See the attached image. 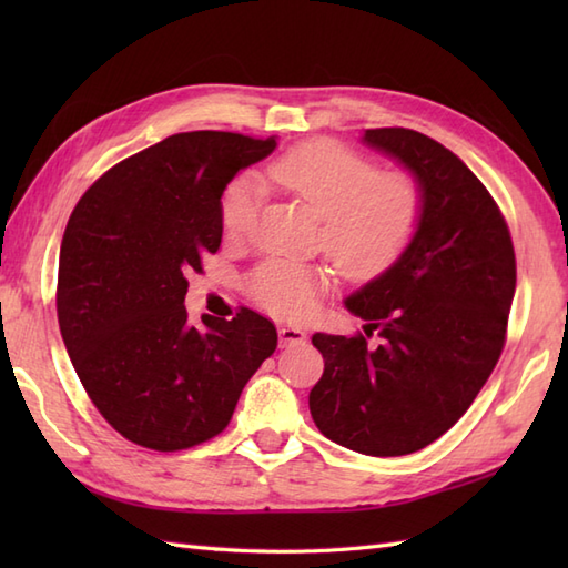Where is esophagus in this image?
Segmentation results:
<instances>
[{"label": "esophagus", "instance_id": "34e87169", "mask_svg": "<svg viewBox=\"0 0 568 568\" xmlns=\"http://www.w3.org/2000/svg\"><path fill=\"white\" fill-rule=\"evenodd\" d=\"M305 339H307V334L300 327H281V329H277V342H281V346H295V344H303Z\"/></svg>", "mask_w": 568, "mask_h": 568}]
</instances>
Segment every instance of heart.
<instances>
[{"label":"heart","mask_w":568,"mask_h":568,"mask_svg":"<svg viewBox=\"0 0 568 568\" xmlns=\"http://www.w3.org/2000/svg\"><path fill=\"white\" fill-rule=\"evenodd\" d=\"M277 187L307 202L322 222V248L348 277H373L415 239L425 195L413 175L381 173L376 163L336 141H310L268 165ZM263 202L256 178L241 175L222 195L226 234L253 226ZM327 273L317 265L273 258L248 277V293L273 315L305 320L317 310Z\"/></svg>","instance_id":"obj_1"}]
</instances>
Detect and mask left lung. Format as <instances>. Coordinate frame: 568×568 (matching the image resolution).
I'll list each match as a JSON object with an SVG mask.
<instances>
[{
    "instance_id": "left-lung-1",
    "label": "left lung",
    "mask_w": 568,
    "mask_h": 568,
    "mask_svg": "<svg viewBox=\"0 0 568 568\" xmlns=\"http://www.w3.org/2000/svg\"><path fill=\"white\" fill-rule=\"evenodd\" d=\"M361 141L413 175L425 210L390 268L344 300L365 336L322 334L324 373L310 413L324 437L368 456L425 449L452 429L496 368L515 295L508 224L456 153L413 129H366Z\"/></svg>"
}]
</instances>
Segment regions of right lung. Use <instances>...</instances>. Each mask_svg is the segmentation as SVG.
Masks as SVG:
<instances>
[{
  "label": "right lung",
  "instance_id": "1",
  "mask_svg": "<svg viewBox=\"0 0 568 568\" xmlns=\"http://www.w3.org/2000/svg\"><path fill=\"white\" fill-rule=\"evenodd\" d=\"M277 141L187 131L116 163L72 210L58 324L82 388L129 442L178 452L216 437L277 346L273 322L187 320L185 273L222 244L226 185Z\"/></svg>",
  "mask_w": 568,
  "mask_h": 568
}]
</instances>
